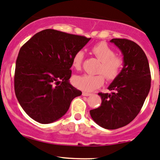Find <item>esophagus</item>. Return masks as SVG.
Here are the masks:
<instances>
[{
    "label": "esophagus",
    "instance_id": "obj_1",
    "mask_svg": "<svg viewBox=\"0 0 160 160\" xmlns=\"http://www.w3.org/2000/svg\"><path fill=\"white\" fill-rule=\"evenodd\" d=\"M83 96H90L91 95V93H89V92H83Z\"/></svg>",
    "mask_w": 160,
    "mask_h": 160
}]
</instances>
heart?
Instances as JSON below:
<instances>
[{
  "label": "heart",
  "mask_w": 160,
  "mask_h": 160,
  "mask_svg": "<svg viewBox=\"0 0 160 160\" xmlns=\"http://www.w3.org/2000/svg\"><path fill=\"white\" fill-rule=\"evenodd\" d=\"M92 54L101 61L99 73H103L108 80H113L118 76L122 67L124 59L122 56L115 55V52L106 42H99L92 48ZM84 58L83 51L75 53L72 60V66L76 70L82 67ZM105 77L102 74L89 75L83 74L73 77V83L75 87L82 90L93 91L104 84Z\"/></svg>",
  "instance_id": "heart-1"
}]
</instances>
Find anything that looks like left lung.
Masks as SVG:
<instances>
[{
  "label": "left lung",
  "instance_id": "8db88e82",
  "mask_svg": "<svg viewBox=\"0 0 160 160\" xmlns=\"http://www.w3.org/2000/svg\"><path fill=\"white\" fill-rule=\"evenodd\" d=\"M123 54L124 65L108 89L111 93L99 92L102 104L89 111L98 125L117 129L128 124L138 115L150 89V66L144 52L134 42L112 38Z\"/></svg>",
  "mask_w": 160,
  "mask_h": 160
}]
</instances>
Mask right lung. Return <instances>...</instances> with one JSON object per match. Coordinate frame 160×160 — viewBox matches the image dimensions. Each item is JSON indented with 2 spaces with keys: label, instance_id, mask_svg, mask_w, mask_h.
<instances>
[{
  "label": "right lung",
  "instance_id": "obj_1",
  "mask_svg": "<svg viewBox=\"0 0 160 160\" xmlns=\"http://www.w3.org/2000/svg\"><path fill=\"white\" fill-rule=\"evenodd\" d=\"M90 40L54 29H45L21 47L16 61L14 89L31 118L49 124L64 116L82 92L70 83L72 60Z\"/></svg>",
  "mask_w": 160,
  "mask_h": 160
}]
</instances>
